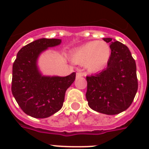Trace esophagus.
I'll return each mask as SVG.
<instances>
[{"instance_id": "obj_1", "label": "esophagus", "mask_w": 149, "mask_h": 149, "mask_svg": "<svg viewBox=\"0 0 149 149\" xmlns=\"http://www.w3.org/2000/svg\"><path fill=\"white\" fill-rule=\"evenodd\" d=\"M84 76V74L83 73V72H77V79H79V78H81V77H83Z\"/></svg>"}]
</instances>
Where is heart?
Listing matches in <instances>:
<instances>
[{"mask_svg": "<svg viewBox=\"0 0 149 149\" xmlns=\"http://www.w3.org/2000/svg\"><path fill=\"white\" fill-rule=\"evenodd\" d=\"M111 47L104 41H91L72 52L70 59L84 65L90 72H98L106 67L111 58Z\"/></svg>", "mask_w": 149, "mask_h": 149, "instance_id": "heart-1", "label": "heart"}]
</instances>
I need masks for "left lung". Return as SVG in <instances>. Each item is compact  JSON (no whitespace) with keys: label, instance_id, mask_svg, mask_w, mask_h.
<instances>
[{"label":"left lung","instance_id":"obj_1","mask_svg":"<svg viewBox=\"0 0 149 149\" xmlns=\"http://www.w3.org/2000/svg\"><path fill=\"white\" fill-rule=\"evenodd\" d=\"M111 58L107 67L95 76L86 77L88 105L99 113L114 115L126 111L138 91L136 63L128 48L111 38Z\"/></svg>","mask_w":149,"mask_h":149}]
</instances>
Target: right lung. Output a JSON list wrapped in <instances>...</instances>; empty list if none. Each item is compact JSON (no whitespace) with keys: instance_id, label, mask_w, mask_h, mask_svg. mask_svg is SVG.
I'll use <instances>...</instances> for the list:
<instances>
[{"instance_id":"right-lung-1","label":"right lung","mask_w":149,"mask_h":149,"mask_svg":"<svg viewBox=\"0 0 149 149\" xmlns=\"http://www.w3.org/2000/svg\"><path fill=\"white\" fill-rule=\"evenodd\" d=\"M61 42L58 38L34 41L19 50L13 64L11 92L22 111L32 118H46L58 112L65 91L76 79V72L58 77L45 76L39 70V56Z\"/></svg>"}]
</instances>
